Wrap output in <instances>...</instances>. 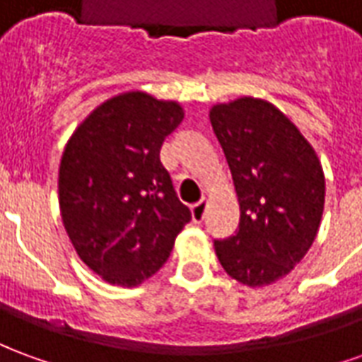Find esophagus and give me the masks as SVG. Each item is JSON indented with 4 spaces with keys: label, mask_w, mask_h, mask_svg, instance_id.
<instances>
[{
    "label": "esophagus",
    "mask_w": 362,
    "mask_h": 362,
    "mask_svg": "<svg viewBox=\"0 0 362 362\" xmlns=\"http://www.w3.org/2000/svg\"><path fill=\"white\" fill-rule=\"evenodd\" d=\"M205 209H207V202L205 199L197 202L196 205H192V219H194V223H202L205 219Z\"/></svg>",
    "instance_id": "obj_1"
}]
</instances>
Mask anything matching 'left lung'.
<instances>
[{"instance_id": "1", "label": "left lung", "mask_w": 362, "mask_h": 362, "mask_svg": "<svg viewBox=\"0 0 362 362\" xmlns=\"http://www.w3.org/2000/svg\"><path fill=\"white\" fill-rule=\"evenodd\" d=\"M240 205L233 236L215 240L223 269L243 285L285 277L318 235L326 180L316 151L272 103L243 96L209 110Z\"/></svg>"}]
</instances>
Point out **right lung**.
Segmentation results:
<instances>
[{
	"label": "right lung",
	"mask_w": 362,
	"mask_h": 362,
	"mask_svg": "<svg viewBox=\"0 0 362 362\" xmlns=\"http://www.w3.org/2000/svg\"><path fill=\"white\" fill-rule=\"evenodd\" d=\"M182 119L178 103L129 90L96 106L67 141L62 221L77 256L110 285L149 279L192 219L158 157Z\"/></svg>",
	"instance_id": "right-lung-1"
}]
</instances>
